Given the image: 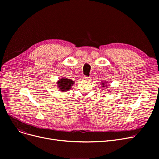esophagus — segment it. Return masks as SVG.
Returning a JSON list of instances; mask_svg holds the SVG:
<instances>
[{
    "label": "esophagus",
    "mask_w": 159,
    "mask_h": 159,
    "mask_svg": "<svg viewBox=\"0 0 159 159\" xmlns=\"http://www.w3.org/2000/svg\"><path fill=\"white\" fill-rule=\"evenodd\" d=\"M83 79H84V80H88L89 79V77H88L87 76H83Z\"/></svg>",
    "instance_id": "34e87169"
}]
</instances>
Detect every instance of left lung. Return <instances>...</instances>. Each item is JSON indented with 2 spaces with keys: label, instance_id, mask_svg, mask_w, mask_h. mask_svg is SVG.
<instances>
[{
  "label": "left lung",
  "instance_id": "8db88e82",
  "mask_svg": "<svg viewBox=\"0 0 159 159\" xmlns=\"http://www.w3.org/2000/svg\"><path fill=\"white\" fill-rule=\"evenodd\" d=\"M102 87H104V88H106L107 86V84H106V82H105V81L104 80V81H102Z\"/></svg>",
  "mask_w": 159,
  "mask_h": 159
}]
</instances>
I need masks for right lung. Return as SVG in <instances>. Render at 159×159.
Returning <instances> with one entry per match:
<instances>
[{
  "instance_id": "right-lung-1",
  "label": "right lung",
  "mask_w": 159,
  "mask_h": 159,
  "mask_svg": "<svg viewBox=\"0 0 159 159\" xmlns=\"http://www.w3.org/2000/svg\"><path fill=\"white\" fill-rule=\"evenodd\" d=\"M57 82V86L59 88V91H67L71 89V86L74 84L75 82L73 81L70 79H67L65 77L61 78L58 80Z\"/></svg>"
}]
</instances>
